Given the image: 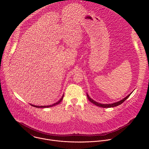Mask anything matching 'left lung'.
<instances>
[{"label": "left lung", "mask_w": 149, "mask_h": 149, "mask_svg": "<svg viewBox=\"0 0 149 149\" xmlns=\"http://www.w3.org/2000/svg\"><path fill=\"white\" fill-rule=\"evenodd\" d=\"M129 94L128 95H127V97H125V98H124L123 100L119 101H117V102H114V103H112V104H101V103H99V102H96L95 101L93 100V99H91V98L90 97V96L88 95V94L87 93V98L88 99L90 100V102H91L92 103H93L94 104H95V105L97 106H98V107H102V108H110V107H116V106L117 105H120L121 104H122L125 100H127V98H128L129 97V96L131 95V94Z\"/></svg>", "instance_id": "left-lung-1"}]
</instances>
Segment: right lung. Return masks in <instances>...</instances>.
Here are the masks:
<instances>
[{"label":"right lung","instance_id":"add662e5","mask_svg":"<svg viewBox=\"0 0 149 149\" xmlns=\"http://www.w3.org/2000/svg\"><path fill=\"white\" fill-rule=\"evenodd\" d=\"M63 98V95H62V97L61 98V99L58 101H57L56 102H55V103H54V104H53L52 105H42V106L40 105V106H39V105H33V104H30V105H32L33 107H36V108H48V107L49 108V107H52V106L56 105L58 104L59 103H60L61 102V101L62 100Z\"/></svg>","mask_w":149,"mask_h":149}]
</instances>
